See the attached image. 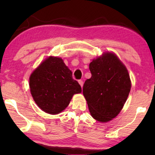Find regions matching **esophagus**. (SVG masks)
Returning a JSON list of instances; mask_svg holds the SVG:
<instances>
[{"label":"esophagus","mask_w":155,"mask_h":155,"mask_svg":"<svg viewBox=\"0 0 155 155\" xmlns=\"http://www.w3.org/2000/svg\"><path fill=\"white\" fill-rule=\"evenodd\" d=\"M78 82H79L80 86H81V87L82 88V87H83V81H82V80H80L79 81H78Z\"/></svg>","instance_id":"34e87169"}]
</instances>
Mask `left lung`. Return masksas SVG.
Masks as SVG:
<instances>
[{"label": "left lung", "mask_w": 155, "mask_h": 155, "mask_svg": "<svg viewBox=\"0 0 155 155\" xmlns=\"http://www.w3.org/2000/svg\"><path fill=\"white\" fill-rule=\"evenodd\" d=\"M92 77L83 85V95L91 116L105 123L116 117L130 91L128 70L116 54L104 53L90 63Z\"/></svg>", "instance_id": "left-lung-1"}]
</instances>
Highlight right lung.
Here are the masks:
<instances>
[{
    "mask_svg": "<svg viewBox=\"0 0 155 155\" xmlns=\"http://www.w3.org/2000/svg\"><path fill=\"white\" fill-rule=\"evenodd\" d=\"M29 88L38 107L49 114L61 113L73 95L82 92L63 59L54 56L44 60L31 74Z\"/></svg>",
    "mask_w": 155,
    "mask_h": 155,
    "instance_id": "right-lung-1",
    "label": "right lung"
}]
</instances>
